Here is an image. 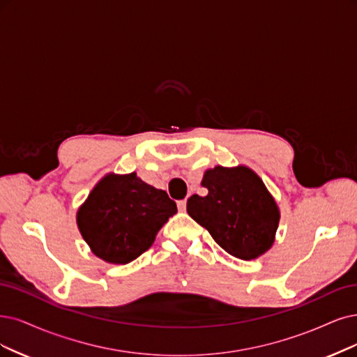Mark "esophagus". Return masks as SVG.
<instances>
[{
    "label": "esophagus",
    "instance_id": "1",
    "mask_svg": "<svg viewBox=\"0 0 357 357\" xmlns=\"http://www.w3.org/2000/svg\"><path fill=\"white\" fill-rule=\"evenodd\" d=\"M178 208H179V212H185V210H187V200H179L178 202Z\"/></svg>",
    "mask_w": 357,
    "mask_h": 357
}]
</instances>
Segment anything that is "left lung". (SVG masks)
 <instances>
[{
	"label": "left lung",
	"mask_w": 357,
	"mask_h": 357,
	"mask_svg": "<svg viewBox=\"0 0 357 357\" xmlns=\"http://www.w3.org/2000/svg\"><path fill=\"white\" fill-rule=\"evenodd\" d=\"M207 195H191L188 215L204 227L231 256L253 260L275 241L280 207L255 170L244 165L207 169L202 181Z\"/></svg>",
	"instance_id": "left-lung-1"
}]
</instances>
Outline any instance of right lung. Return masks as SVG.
<instances>
[{
	"label": "right lung",
	"mask_w": 357,
	"mask_h": 357,
	"mask_svg": "<svg viewBox=\"0 0 357 357\" xmlns=\"http://www.w3.org/2000/svg\"><path fill=\"white\" fill-rule=\"evenodd\" d=\"M178 212L176 203L137 176L107 174L77 208L76 223L91 252L112 265H126L153 245Z\"/></svg>",
	"instance_id": "right-lung-1"
}]
</instances>
